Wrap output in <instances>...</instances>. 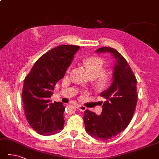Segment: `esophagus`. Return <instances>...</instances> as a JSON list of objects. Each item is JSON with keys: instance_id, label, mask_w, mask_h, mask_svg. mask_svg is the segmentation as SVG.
Segmentation results:
<instances>
[{"instance_id": "1", "label": "esophagus", "mask_w": 159, "mask_h": 159, "mask_svg": "<svg viewBox=\"0 0 159 159\" xmlns=\"http://www.w3.org/2000/svg\"><path fill=\"white\" fill-rule=\"evenodd\" d=\"M76 108L81 111H84L86 110V107L83 105H81V104H77Z\"/></svg>"}]
</instances>
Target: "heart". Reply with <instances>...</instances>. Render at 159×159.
I'll use <instances>...</instances> for the list:
<instances>
[{
    "mask_svg": "<svg viewBox=\"0 0 159 159\" xmlns=\"http://www.w3.org/2000/svg\"><path fill=\"white\" fill-rule=\"evenodd\" d=\"M85 66L87 68L90 77L92 78H96L98 87L100 89H105L109 84L111 77L109 75L104 73V61L103 59L98 57H87L84 61ZM70 68H68L67 73H69Z\"/></svg>",
    "mask_w": 159,
    "mask_h": 159,
    "instance_id": "1",
    "label": "heart"
}]
</instances>
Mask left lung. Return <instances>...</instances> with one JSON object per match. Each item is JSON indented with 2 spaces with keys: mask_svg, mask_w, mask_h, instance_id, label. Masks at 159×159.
<instances>
[{
  "mask_svg": "<svg viewBox=\"0 0 159 159\" xmlns=\"http://www.w3.org/2000/svg\"><path fill=\"white\" fill-rule=\"evenodd\" d=\"M96 52H109L114 57L113 80L110 87L100 93L106 99L100 116L86 110L84 122L91 137L108 140L123 131L133 118L138 100L136 78L126 59L116 49L102 47Z\"/></svg>",
  "mask_w": 159,
  "mask_h": 159,
  "instance_id": "obj_1",
  "label": "left lung"
}]
</instances>
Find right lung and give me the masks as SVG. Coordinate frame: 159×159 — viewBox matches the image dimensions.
<instances>
[{
  "instance_id": "right-lung-1",
  "label": "right lung",
  "mask_w": 159,
  "mask_h": 159,
  "mask_svg": "<svg viewBox=\"0 0 159 159\" xmlns=\"http://www.w3.org/2000/svg\"><path fill=\"white\" fill-rule=\"evenodd\" d=\"M80 48L60 45L49 50L34 63L24 80L22 100L25 118L41 135H52L64 129L65 107L59 102L51 103L50 98Z\"/></svg>"
}]
</instances>
